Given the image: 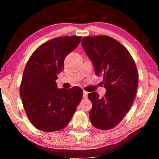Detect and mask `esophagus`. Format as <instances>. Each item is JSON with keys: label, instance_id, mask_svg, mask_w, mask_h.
Instances as JSON below:
<instances>
[{"label": "esophagus", "instance_id": "34e87169", "mask_svg": "<svg viewBox=\"0 0 159 159\" xmlns=\"http://www.w3.org/2000/svg\"><path fill=\"white\" fill-rule=\"evenodd\" d=\"M88 93L87 92V91H85V90H84L83 91V98H88Z\"/></svg>", "mask_w": 159, "mask_h": 159}]
</instances>
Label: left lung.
<instances>
[{
	"label": "left lung",
	"instance_id": "obj_1",
	"mask_svg": "<svg viewBox=\"0 0 159 159\" xmlns=\"http://www.w3.org/2000/svg\"><path fill=\"white\" fill-rule=\"evenodd\" d=\"M82 45L96 75L103 77L106 89L101 98L97 93L88 94L93 103L91 124L101 130L113 129L129 112L135 98L138 84L135 63L126 48L111 37H86Z\"/></svg>",
	"mask_w": 159,
	"mask_h": 159
}]
</instances>
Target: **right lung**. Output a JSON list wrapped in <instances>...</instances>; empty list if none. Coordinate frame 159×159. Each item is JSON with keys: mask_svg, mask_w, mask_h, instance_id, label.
<instances>
[{"mask_svg": "<svg viewBox=\"0 0 159 159\" xmlns=\"http://www.w3.org/2000/svg\"><path fill=\"white\" fill-rule=\"evenodd\" d=\"M82 37L64 36L39 46L26 64L20 95L30 121L43 132L66 127L81 101L79 87L57 88V75L64 69L66 56L78 46Z\"/></svg>", "mask_w": 159, "mask_h": 159, "instance_id": "1", "label": "right lung"}]
</instances>
